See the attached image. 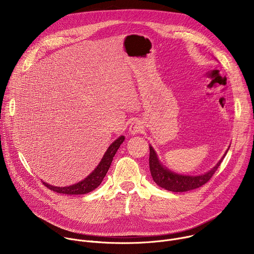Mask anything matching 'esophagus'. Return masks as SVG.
<instances>
[{
    "mask_svg": "<svg viewBox=\"0 0 254 254\" xmlns=\"http://www.w3.org/2000/svg\"><path fill=\"white\" fill-rule=\"evenodd\" d=\"M142 127H143L139 121H134L129 126V132L131 134H136L142 130Z\"/></svg>",
    "mask_w": 254,
    "mask_h": 254,
    "instance_id": "esophagus-1",
    "label": "esophagus"
}]
</instances>
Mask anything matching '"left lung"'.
Returning <instances> with one entry per match:
<instances>
[{
	"label": "left lung",
	"mask_w": 254,
	"mask_h": 254,
	"mask_svg": "<svg viewBox=\"0 0 254 254\" xmlns=\"http://www.w3.org/2000/svg\"><path fill=\"white\" fill-rule=\"evenodd\" d=\"M229 150V149H228ZM227 154V151L225 155ZM225 155L222 159L217 163V165L211 169L209 172L204 173L198 176H189V175H181L177 174L165 166H163L154 151L153 147L150 146V170L153 177V180L160 187L172 191V192H186L190 190L197 189L203 185H205L208 181L212 178L214 173L218 169L220 164L222 163Z\"/></svg>",
	"instance_id": "left-lung-1"
}]
</instances>
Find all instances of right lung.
<instances>
[{
	"instance_id": "obj_1",
	"label": "right lung",
	"mask_w": 254,
	"mask_h": 254,
	"mask_svg": "<svg viewBox=\"0 0 254 254\" xmlns=\"http://www.w3.org/2000/svg\"><path fill=\"white\" fill-rule=\"evenodd\" d=\"M124 140H125L124 135L116 139L111 144L110 148L107 149V151L105 152L103 158L101 159L100 163L95 168V170L89 176H87L84 180H82L81 182H78L74 185H71L68 187H55L43 182L44 186H46L51 191H54L60 194H68V195H81V194H86L93 191L101 184L103 178L105 177L108 169H110L112 165L113 159L117 151L119 150L120 146L123 143Z\"/></svg>"
}]
</instances>
